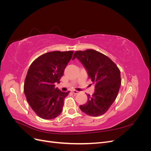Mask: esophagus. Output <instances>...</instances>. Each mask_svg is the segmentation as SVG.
I'll return each mask as SVG.
<instances>
[{"mask_svg":"<svg viewBox=\"0 0 151 151\" xmlns=\"http://www.w3.org/2000/svg\"><path fill=\"white\" fill-rule=\"evenodd\" d=\"M72 93H74V94H77L79 93V91H77L76 90H73V91H72Z\"/></svg>","mask_w":151,"mask_h":151,"instance_id":"1","label":"esophagus"}]
</instances>
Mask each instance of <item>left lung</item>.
<instances>
[{
  "instance_id": "8db88e82",
  "label": "left lung",
  "mask_w": 151,
  "mask_h": 151,
  "mask_svg": "<svg viewBox=\"0 0 151 151\" xmlns=\"http://www.w3.org/2000/svg\"><path fill=\"white\" fill-rule=\"evenodd\" d=\"M76 58L86 68L95 86L93 95H88L87 103L80 105L81 110L91 116L102 115L117 97L121 84L119 68L109 57L92 49L76 51L72 59Z\"/></svg>"
}]
</instances>
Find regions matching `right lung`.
<instances>
[{"mask_svg":"<svg viewBox=\"0 0 151 151\" xmlns=\"http://www.w3.org/2000/svg\"><path fill=\"white\" fill-rule=\"evenodd\" d=\"M73 53H46L35 59L29 68L24 84V94L32 109L43 119H53L62 111L63 101L70 91L62 92L55 83H60Z\"/></svg>","mask_w":151,"mask_h":151,"instance_id":"1","label":"right lung"}]
</instances>
